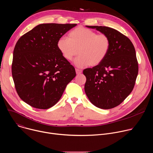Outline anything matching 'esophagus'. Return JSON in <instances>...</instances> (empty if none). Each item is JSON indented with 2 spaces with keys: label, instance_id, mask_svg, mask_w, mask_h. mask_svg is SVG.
Listing matches in <instances>:
<instances>
[{
  "label": "esophagus",
  "instance_id": "34e87169",
  "mask_svg": "<svg viewBox=\"0 0 153 153\" xmlns=\"http://www.w3.org/2000/svg\"><path fill=\"white\" fill-rule=\"evenodd\" d=\"M76 72L77 74H80L82 73V71L81 70H79V69H76Z\"/></svg>",
  "mask_w": 153,
  "mask_h": 153
}]
</instances>
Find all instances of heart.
<instances>
[{"instance_id":"1","label":"heart","mask_w":153,"mask_h":153,"mask_svg":"<svg viewBox=\"0 0 153 153\" xmlns=\"http://www.w3.org/2000/svg\"><path fill=\"white\" fill-rule=\"evenodd\" d=\"M110 45V39L107 35L81 27L71 31L68 38L62 37L57 42L58 50L68 61L72 60L79 51L80 56L74 61L79 68L89 65L94 67L101 63L107 56Z\"/></svg>"}]
</instances>
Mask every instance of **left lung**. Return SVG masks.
I'll return each mask as SVG.
<instances>
[{
    "instance_id": "1",
    "label": "left lung",
    "mask_w": 153,
    "mask_h": 153,
    "mask_svg": "<svg viewBox=\"0 0 153 153\" xmlns=\"http://www.w3.org/2000/svg\"><path fill=\"white\" fill-rule=\"evenodd\" d=\"M107 35L111 45L105 60L83 71L86 78L85 91L90 101L101 109L120 105L133 91L138 74V62L133 43L113 28L86 26Z\"/></svg>"
}]
</instances>
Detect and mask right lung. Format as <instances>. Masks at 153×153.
I'll use <instances>...</instances> for the list:
<instances>
[{"label": "right lung", "mask_w": 153, "mask_h": 153, "mask_svg": "<svg viewBox=\"0 0 153 153\" xmlns=\"http://www.w3.org/2000/svg\"><path fill=\"white\" fill-rule=\"evenodd\" d=\"M77 24H43L17 42L12 76L20 98L38 109H48L61 98L76 76L73 65L57 48V42Z\"/></svg>", "instance_id": "add662e5"}]
</instances>
